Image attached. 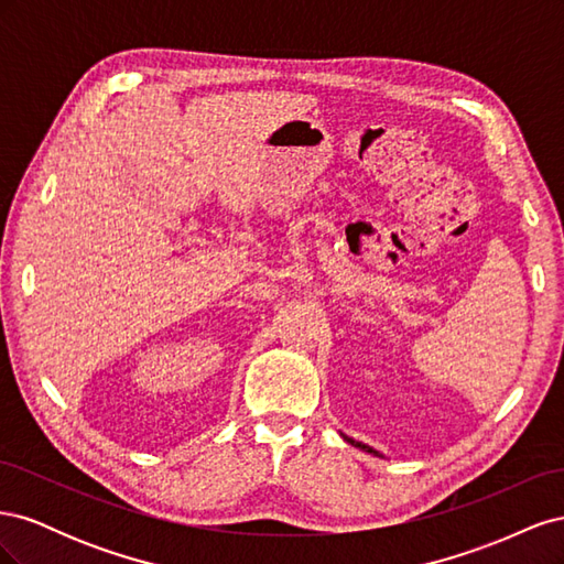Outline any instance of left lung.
<instances>
[{
    "label": "left lung",
    "mask_w": 564,
    "mask_h": 564,
    "mask_svg": "<svg viewBox=\"0 0 564 564\" xmlns=\"http://www.w3.org/2000/svg\"><path fill=\"white\" fill-rule=\"evenodd\" d=\"M344 440H346V442H350V445H355V447H360V449H365V452L373 454V456H381L377 449H371L369 445H362V442H357V440H352V437H346V435H344Z\"/></svg>",
    "instance_id": "obj_1"
}]
</instances>
